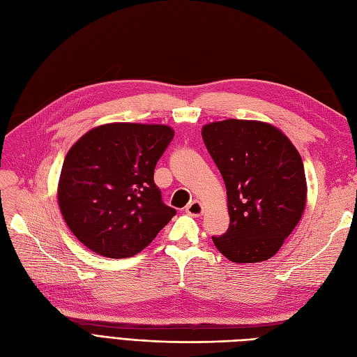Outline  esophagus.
Listing matches in <instances>:
<instances>
[{"label":"esophagus","mask_w":357,"mask_h":357,"mask_svg":"<svg viewBox=\"0 0 357 357\" xmlns=\"http://www.w3.org/2000/svg\"><path fill=\"white\" fill-rule=\"evenodd\" d=\"M202 211H204V207H202V204L198 201H192L186 207V213L190 215H201Z\"/></svg>","instance_id":"34e87169"}]
</instances>
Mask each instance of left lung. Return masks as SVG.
Here are the masks:
<instances>
[{"label": "left lung", "mask_w": 357, "mask_h": 357, "mask_svg": "<svg viewBox=\"0 0 357 357\" xmlns=\"http://www.w3.org/2000/svg\"><path fill=\"white\" fill-rule=\"evenodd\" d=\"M202 139L226 186L229 228L213 236L236 264L273 257L295 229L307 202L301 155L275 126L257 121L213 122Z\"/></svg>", "instance_id": "1"}]
</instances>
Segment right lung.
I'll return each instance as SVG.
<instances>
[{
  "label": "right lung",
  "instance_id": "1",
  "mask_svg": "<svg viewBox=\"0 0 357 357\" xmlns=\"http://www.w3.org/2000/svg\"><path fill=\"white\" fill-rule=\"evenodd\" d=\"M174 131L167 125L107 123L86 132L63 160L58 202L82 244L105 257H131L176 215L162 202L155 167Z\"/></svg>",
  "mask_w": 357,
  "mask_h": 357
}]
</instances>
